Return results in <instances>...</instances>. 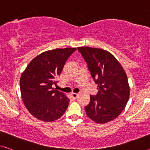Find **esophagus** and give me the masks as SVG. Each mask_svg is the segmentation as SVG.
<instances>
[{
	"label": "esophagus",
	"instance_id": "34e87169",
	"mask_svg": "<svg viewBox=\"0 0 150 150\" xmlns=\"http://www.w3.org/2000/svg\"><path fill=\"white\" fill-rule=\"evenodd\" d=\"M71 96H72L73 99H76V98H77V96H78V93L72 92V93H71Z\"/></svg>",
	"mask_w": 150,
	"mask_h": 150
}]
</instances>
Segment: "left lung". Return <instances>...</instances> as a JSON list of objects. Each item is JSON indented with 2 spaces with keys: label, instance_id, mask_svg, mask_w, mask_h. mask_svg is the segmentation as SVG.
Here are the masks:
<instances>
[{
  "label": "left lung",
  "instance_id": "left-lung-1",
  "mask_svg": "<svg viewBox=\"0 0 150 150\" xmlns=\"http://www.w3.org/2000/svg\"><path fill=\"white\" fill-rule=\"evenodd\" d=\"M77 49L98 84L96 96H90L89 104L85 106L86 115L97 123L110 122L122 112L129 99L130 87L126 73L108 51L86 46Z\"/></svg>",
  "mask_w": 150,
  "mask_h": 150
}]
</instances>
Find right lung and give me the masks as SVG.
Returning a JSON list of instances; mask_svg holds the SVG:
<instances>
[{
  "label": "right lung",
  "instance_id": "1",
  "mask_svg": "<svg viewBox=\"0 0 150 150\" xmlns=\"http://www.w3.org/2000/svg\"><path fill=\"white\" fill-rule=\"evenodd\" d=\"M75 48H57L44 52L32 59L20 78L21 98L33 117L44 122L61 118L70 100L52 88L61 75L67 60Z\"/></svg>",
  "mask_w": 150,
  "mask_h": 150
}]
</instances>
